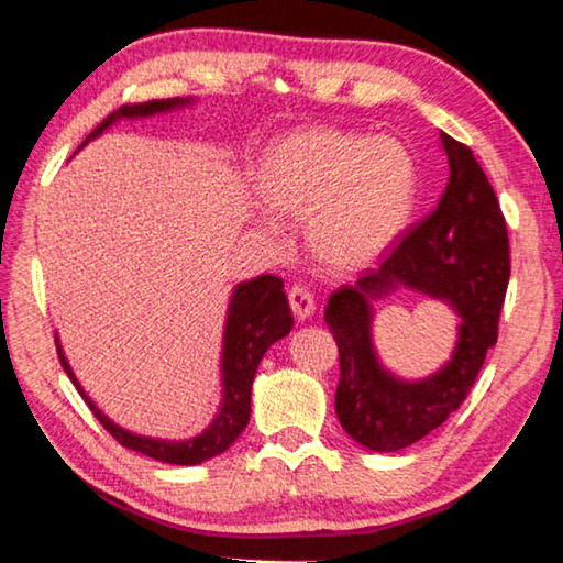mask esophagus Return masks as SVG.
Here are the masks:
<instances>
[{
	"label": "esophagus",
	"instance_id": "1",
	"mask_svg": "<svg viewBox=\"0 0 563 563\" xmlns=\"http://www.w3.org/2000/svg\"><path fill=\"white\" fill-rule=\"evenodd\" d=\"M288 300H290L292 316L298 320L310 318L312 312H316V295H312L308 288H302V285H295V288H290Z\"/></svg>",
	"mask_w": 563,
	"mask_h": 563
}]
</instances>
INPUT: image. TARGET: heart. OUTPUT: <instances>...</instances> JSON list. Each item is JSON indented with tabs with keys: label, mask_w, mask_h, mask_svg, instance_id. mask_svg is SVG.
I'll return each instance as SVG.
<instances>
[{
	"label": "heart",
	"mask_w": 563,
	"mask_h": 563,
	"mask_svg": "<svg viewBox=\"0 0 563 563\" xmlns=\"http://www.w3.org/2000/svg\"><path fill=\"white\" fill-rule=\"evenodd\" d=\"M258 194L280 216H308V245L330 271L375 263L412 216L417 166L393 136L308 129L275 144L258 168Z\"/></svg>",
	"instance_id": "1"
}]
</instances>
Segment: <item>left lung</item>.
Returning a JSON list of instances; mask_svg holds the SVG:
<instances>
[{
	"mask_svg": "<svg viewBox=\"0 0 563 563\" xmlns=\"http://www.w3.org/2000/svg\"><path fill=\"white\" fill-rule=\"evenodd\" d=\"M450 178L434 211L399 238L377 271L330 295L325 322L340 350L335 412L352 440L395 452L437 430L472 393L489 347L497 345L499 312L509 285V238L492 184L470 148L440 133ZM397 284L450 301L461 316L453 360L422 384H402L374 357L369 299Z\"/></svg>",
	"mask_w": 563,
	"mask_h": 563,
	"instance_id": "obj_1",
	"label": "left lung"
}]
</instances>
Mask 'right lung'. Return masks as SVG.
<instances>
[{
    "mask_svg": "<svg viewBox=\"0 0 563 563\" xmlns=\"http://www.w3.org/2000/svg\"><path fill=\"white\" fill-rule=\"evenodd\" d=\"M188 99H154L144 103H123L117 111H111L97 129H93L84 144H89L91 139H97L99 133L111 126L117 119H136V117H151V113L168 111L176 107H184ZM292 328V312L288 298H285L283 280L278 275H261L247 283H241L233 290L231 308H228L225 318V335H223V405L221 412L216 415L213 424L208 427L203 434L194 437V440L184 442H166L154 440V437H139L126 430H121L119 424H113L111 419L101 412V409L84 395L81 385L76 383L69 362H66L59 338L56 342V355L64 367V373L69 375L74 387L79 389L84 402L89 405L93 417L99 419L113 440L121 446H129L133 452H141L146 456H154L158 462L168 464H201L211 456L225 452L231 446L238 434L245 430L247 419H251V387L255 369H258L261 360L275 340L285 338Z\"/></svg>",
    "mask_w": 563,
    "mask_h": 563,
    "instance_id": "1",
    "label": "right lung"
}]
</instances>
